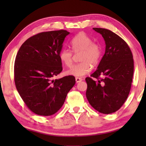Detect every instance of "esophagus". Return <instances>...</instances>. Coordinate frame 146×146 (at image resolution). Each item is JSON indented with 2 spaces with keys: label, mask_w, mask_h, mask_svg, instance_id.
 Masks as SVG:
<instances>
[{
  "label": "esophagus",
  "mask_w": 146,
  "mask_h": 146,
  "mask_svg": "<svg viewBox=\"0 0 146 146\" xmlns=\"http://www.w3.org/2000/svg\"><path fill=\"white\" fill-rule=\"evenodd\" d=\"M75 80H76V82L77 83H78L81 82L82 81V79L81 78H78V77H76V78H75Z\"/></svg>",
  "instance_id": "esophagus-1"
}]
</instances>
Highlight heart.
I'll use <instances>...</instances> for the list:
<instances>
[{
  "instance_id": "b5f03b06",
  "label": "heart",
  "mask_w": 146,
  "mask_h": 146,
  "mask_svg": "<svg viewBox=\"0 0 146 146\" xmlns=\"http://www.w3.org/2000/svg\"><path fill=\"white\" fill-rule=\"evenodd\" d=\"M70 45L75 53L80 52L79 60L81 63L73 65L66 71L69 75L82 77L87 75L92 66H97L102 59V48L100 43L92 41V39L84 32H80L70 41ZM73 54L67 48L61 49L59 54L61 62L67 67L73 63Z\"/></svg>"
}]
</instances>
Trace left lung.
I'll return each instance as SVG.
<instances>
[{
	"label": "left lung",
	"mask_w": 146,
	"mask_h": 146,
	"mask_svg": "<svg viewBox=\"0 0 146 146\" xmlns=\"http://www.w3.org/2000/svg\"><path fill=\"white\" fill-rule=\"evenodd\" d=\"M93 29L102 35L106 47L97 70L91 75L97 80L90 77L85 78L86 97L96 110L109 114L119 110L128 97L134 73V60L129 46L120 36L107 29Z\"/></svg>",
	"instance_id": "obj_1"
}]
</instances>
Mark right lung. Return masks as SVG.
I'll return each mask as SVG.
<instances>
[{
	"label": "right lung",
	"instance_id": "right-lung-1",
	"mask_svg": "<svg viewBox=\"0 0 146 146\" xmlns=\"http://www.w3.org/2000/svg\"><path fill=\"white\" fill-rule=\"evenodd\" d=\"M69 34L66 30L37 34L22 44L15 57V86L26 106L39 115L56 113L75 84L71 75L53 79L63 70L59 54Z\"/></svg>",
	"mask_w": 146,
	"mask_h": 146
}]
</instances>
